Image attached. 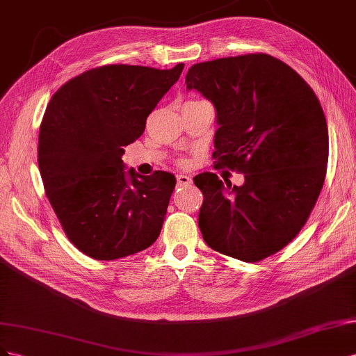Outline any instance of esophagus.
I'll list each match as a JSON object with an SVG mask.
<instances>
[{
  "label": "esophagus",
  "mask_w": 356,
  "mask_h": 356,
  "mask_svg": "<svg viewBox=\"0 0 356 356\" xmlns=\"http://www.w3.org/2000/svg\"><path fill=\"white\" fill-rule=\"evenodd\" d=\"M176 180H177V186H188L192 184V179L186 175H177Z\"/></svg>",
  "instance_id": "esophagus-1"
}]
</instances>
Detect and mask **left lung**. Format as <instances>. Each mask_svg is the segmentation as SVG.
Returning a JSON list of instances; mask_svg holds the SVG:
<instances>
[{"label": "left lung", "instance_id": "8db88e82", "mask_svg": "<svg viewBox=\"0 0 356 356\" xmlns=\"http://www.w3.org/2000/svg\"><path fill=\"white\" fill-rule=\"evenodd\" d=\"M185 83L215 106L218 165L245 175L241 186L213 172L194 177L204 195L202 238L223 255L258 262L296 238L321 194L330 145L319 99L297 71L266 54L195 64Z\"/></svg>", "mask_w": 356, "mask_h": 356}]
</instances>
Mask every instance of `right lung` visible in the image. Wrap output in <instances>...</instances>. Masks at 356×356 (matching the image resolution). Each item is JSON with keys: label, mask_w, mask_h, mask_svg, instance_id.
Instances as JSON below:
<instances>
[{"label": "right lung", "mask_w": 356, "mask_h": 356, "mask_svg": "<svg viewBox=\"0 0 356 356\" xmlns=\"http://www.w3.org/2000/svg\"><path fill=\"white\" fill-rule=\"evenodd\" d=\"M104 65L68 80L40 125L38 168L68 240L85 255L111 261L156 241L176 177L125 171L124 147L184 70Z\"/></svg>", "instance_id": "1"}]
</instances>
